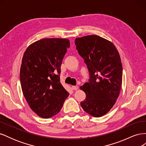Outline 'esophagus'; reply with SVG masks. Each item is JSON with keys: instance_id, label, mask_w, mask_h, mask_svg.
<instances>
[{"instance_id": "obj_1", "label": "esophagus", "mask_w": 146, "mask_h": 146, "mask_svg": "<svg viewBox=\"0 0 146 146\" xmlns=\"http://www.w3.org/2000/svg\"><path fill=\"white\" fill-rule=\"evenodd\" d=\"M72 90L76 91L78 89V86H72Z\"/></svg>"}]
</instances>
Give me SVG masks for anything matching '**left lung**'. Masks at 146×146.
Returning <instances> with one entry per match:
<instances>
[{
  "instance_id": "obj_1",
  "label": "left lung",
  "mask_w": 146,
  "mask_h": 146,
  "mask_svg": "<svg viewBox=\"0 0 146 146\" xmlns=\"http://www.w3.org/2000/svg\"><path fill=\"white\" fill-rule=\"evenodd\" d=\"M75 44L90 74L89 82L80 87L86 94L81 107L92 116H104L113 107L120 93L122 79L120 55L111 42L98 35L77 38Z\"/></svg>"
}]
</instances>
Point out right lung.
<instances>
[{
  "mask_svg": "<svg viewBox=\"0 0 146 146\" xmlns=\"http://www.w3.org/2000/svg\"><path fill=\"white\" fill-rule=\"evenodd\" d=\"M69 47L68 39L46 38L33 42L24 52L20 69L22 91L31 109L42 118L58 114L69 94L60 78Z\"/></svg>",
  "mask_w": 146,
  "mask_h": 146,
  "instance_id": "right-lung-1",
  "label": "right lung"
}]
</instances>
